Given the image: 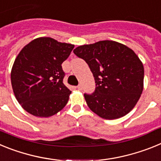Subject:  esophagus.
Wrapping results in <instances>:
<instances>
[{
    "label": "esophagus",
    "instance_id": "1",
    "mask_svg": "<svg viewBox=\"0 0 161 161\" xmlns=\"http://www.w3.org/2000/svg\"><path fill=\"white\" fill-rule=\"evenodd\" d=\"M76 88H77L78 90H82V89H83V88H82V85H79Z\"/></svg>",
    "mask_w": 161,
    "mask_h": 161
}]
</instances>
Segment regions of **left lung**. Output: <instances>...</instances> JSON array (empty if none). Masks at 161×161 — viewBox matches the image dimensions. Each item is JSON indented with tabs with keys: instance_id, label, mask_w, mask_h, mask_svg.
Here are the masks:
<instances>
[{
	"instance_id": "8db88e82",
	"label": "left lung",
	"mask_w": 161,
	"mask_h": 161,
	"mask_svg": "<svg viewBox=\"0 0 161 161\" xmlns=\"http://www.w3.org/2000/svg\"><path fill=\"white\" fill-rule=\"evenodd\" d=\"M73 52L88 64L95 80L94 93L84 95L89 109L109 120L127 114L143 89L144 68L133 50L103 40L79 46Z\"/></svg>"
}]
</instances>
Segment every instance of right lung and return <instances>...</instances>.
<instances>
[{"label": "right lung", "instance_id": "add662e5", "mask_svg": "<svg viewBox=\"0 0 161 161\" xmlns=\"http://www.w3.org/2000/svg\"><path fill=\"white\" fill-rule=\"evenodd\" d=\"M73 48V44L40 37L21 50L13 64L11 84L17 101L25 111L48 118L66 106L72 92L63 83L61 64Z\"/></svg>", "mask_w": 161, "mask_h": 161}]
</instances>
